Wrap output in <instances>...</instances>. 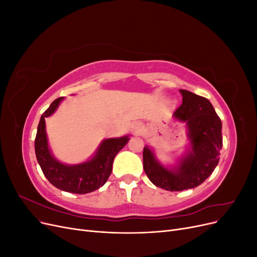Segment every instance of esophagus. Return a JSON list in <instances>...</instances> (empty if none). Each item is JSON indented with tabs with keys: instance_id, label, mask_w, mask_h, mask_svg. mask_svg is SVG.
<instances>
[{
	"instance_id": "obj_1",
	"label": "esophagus",
	"mask_w": 257,
	"mask_h": 257,
	"mask_svg": "<svg viewBox=\"0 0 257 257\" xmlns=\"http://www.w3.org/2000/svg\"><path fill=\"white\" fill-rule=\"evenodd\" d=\"M143 133V125L139 123L135 124V134H142Z\"/></svg>"
}]
</instances>
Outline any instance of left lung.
Wrapping results in <instances>:
<instances>
[{"label":"left lung","instance_id":"8db88e82","mask_svg":"<svg viewBox=\"0 0 257 257\" xmlns=\"http://www.w3.org/2000/svg\"><path fill=\"white\" fill-rule=\"evenodd\" d=\"M182 104L175 111L178 120L188 124L192 151L175 169L163 167L148 147L144 148L145 173L154 184L167 191L196 188L213 173L222 149V122L206 97L180 90Z\"/></svg>","mask_w":257,"mask_h":257}]
</instances>
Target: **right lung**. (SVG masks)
I'll use <instances>...</instances> for the list:
<instances>
[{
	"label": "right lung",
	"instance_id": "obj_1",
	"mask_svg": "<svg viewBox=\"0 0 257 257\" xmlns=\"http://www.w3.org/2000/svg\"><path fill=\"white\" fill-rule=\"evenodd\" d=\"M63 97L54 99L38 123L35 137V154L45 177L56 188L75 194H87L103 186L109 178L112 170L113 159L130 138L106 139L100 145L96 155L91 161L79 165L68 166L53 159L47 143L45 130V118L51 115L58 108Z\"/></svg>",
	"mask_w": 257,
	"mask_h": 257
}]
</instances>
